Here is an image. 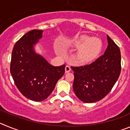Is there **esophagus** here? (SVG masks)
Instances as JSON below:
<instances>
[{
    "label": "esophagus",
    "mask_w": 130,
    "mask_h": 130,
    "mask_svg": "<svg viewBox=\"0 0 130 130\" xmlns=\"http://www.w3.org/2000/svg\"><path fill=\"white\" fill-rule=\"evenodd\" d=\"M71 71V67L70 66H66V68H65V72L66 73H68V72H70Z\"/></svg>",
    "instance_id": "obj_1"
}]
</instances>
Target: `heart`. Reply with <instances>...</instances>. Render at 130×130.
<instances>
[{
  "label": "heart",
  "mask_w": 130,
  "mask_h": 130,
  "mask_svg": "<svg viewBox=\"0 0 130 130\" xmlns=\"http://www.w3.org/2000/svg\"><path fill=\"white\" fill-rule=\"evenodd\" d=\"M68 45L73 49L79 47L76 54L77 61L81 64H88L97 58L102 49V43L99 39L83 36L79 40L68 43Z\"/></svg>",
  "instance_id": "b5f03b06"
}]
</instances>
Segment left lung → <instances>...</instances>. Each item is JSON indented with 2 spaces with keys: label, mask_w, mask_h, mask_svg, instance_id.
Instances as JSON below:
<instances>
[{
  "label": "left lung",
  "mask_w": 130,
  "mask_h": 130,
  "mask_svg": "<svg viewBox=\"0 0 130 130\" xmlns=\"http://www.w3.org/2000/svg\"><path fill=\"white\" fill-rule=\"evenodd\" d=\"M108 46L103 55L90 64L73 67V91L85 103H94L109 94L119 77L121 55L119 47L107 36Z\"/></svg>",
  "instance_id": "1"
}]
</instances>
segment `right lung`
<instances>
[{
	"instance_id": "add662e5",
	"label": "right lung",
	"mask_w": 130,
	"mask_h": 130,
	"mask_svg": "<svg viewBox=\"0 0 130 130\" xmlns=\"http://www.w3.org/2000/svg\"><path fill=\"white\" fill-rule=\"evenodd\" d=\"M42 30H32L14 45L10 73L20 92L35 102L45 100L65 72V65L53 66L36 53L34 45L42 37Z\"/></svg>"
}]
</instances>
